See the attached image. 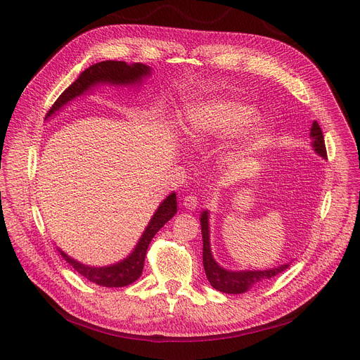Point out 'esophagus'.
I'll list each match as a JSON object with an SVG mask.
<instances>
[{
	"label": "esophagus",
	"mask_w": 360,
	"mask_h": 360,
	"mask_svg": "<svg viewBox=\"0 0 360 360\" xmlns=\"http://www.w3.org/2000/svg\"><path fill=\"white\" fill-rule=\"evenodd\" d=\"M182 204H184V207H185L186 210L194 212L197 209V205H198V198L194 194H188V195L184 197Z\"/></svg>",
	"instance_id": "esophagus-1"
}]
</instances>
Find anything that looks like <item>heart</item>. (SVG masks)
I'll list each match as a JSON object with an SVG mask.
<instances>
[{
  "mask_svg": "<svg viewBox=\"0 0 360 360\" xmlns=\"http://www.w3.org/2000/svg\"><path fill=\"white\" fill-rule=\"evenodd\" d=\"M255 117L252 108L231 99H209L188 105L179 118V136L188 147H201L217 139L236 134ZM269 141L262 127L247 131L235 146L232 156H247L261 150Z\"/></svg>",
  "mask_w": 360,
  "mask_h": 360,
  "instance_id": "b5f03b06",
  "label": "heart"
}]
</instances>
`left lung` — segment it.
Masks as SVG:
<instances>
[{
    "label": "left lung",
    "instance_id": "1",
    "mask_svg": "<svg viewBox=\"0 0 360 360\" xmlns=\"http://www.w3.org/2000/svg\"><path fill=\"white\" fill-rule=\"evenodd\" d=\"M311 137H312V147L315 148L319 156L327 159V148L326 141L323 136V129H321L319 124L316 121L312 122L311 127ZM201 235H202V264L205 276L209 278L210 285L223 293H245L254 285H258L259 281H266L269 278H273L274 276L285 271L289 264H283V266L277 269H269V270H257V271H231L224 270L214 261L212 251H210V233H209V213L202 212L201 214Z\"/></svg>",
    "mask_w": 360,
    "mask_h": 360
}]
</instances>
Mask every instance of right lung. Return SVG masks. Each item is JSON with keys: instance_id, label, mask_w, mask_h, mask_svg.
<instances>
[{"instance_id": "add662e5", "label": "right lung", "mask_w": 360, "mask_h": 360, "mask_svg": "<svg viewBox=\"0 0 360 360\" xmlns=\"http://www.w3.org/2000/svg\"><path fill=\"white\" fill-rule=\"evenodd\" d=\"M148 74H150V67L140 63L128 65L125 61H102L94 65H90L87 70H84L79 75L77 80L61 93V96L55 101V103L48 110L46 118L51 117L55 110L63 108L67 102L80 96V94H83L89 87L94 84L105 83V82L110 84H132V83L141 82V79ZM175 213H176V194L172 193L159 205L158 212L155 213L153 217H151L143 236L137 243L136 250L132 251V254L127 257L124 261L113 264V266L89 267L79 261L70 258L63 251H60V254L75 271L82 274L83 277H86L87 280L96 283L98 286H103V288L128 286L132 281H136L143 273L144 258H146L148 243L160 231L162 226L175 216Z\"/></svg>"}]
</instances>
